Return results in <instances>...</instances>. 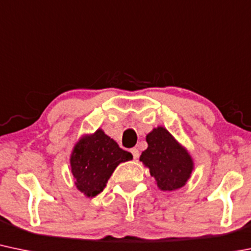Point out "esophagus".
Segmentation results:
<instances>
[{"mask_svg": "<svg viewBox=\"0 0 251 251\" xmlns=\"http://www.w3.org/2000/svg\"><path fill=\"white\" fill-rule=\"evenodd\" d=\"M131 153L132 155H133V158L134 159H137L139 157V151H138V149H136V148H133V149H131Z\"/></svg>", "mask_w": 251, "mask_h": 251, "instance_id": "34e87169", "label": "esophagus"}]
</instances>
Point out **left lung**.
I'll return each mask as SVG.
<instances>
[{"mask_svg": "<svg viewBox=\"0 0 251 251\" xmlns=\"http://www.w3.org/2000/svg\"><path fill=\"white\" fill-rule=\"evenodd\" d=\"M147 142L148 149L139 159L155 177L157 187L169 192L183 187L194 167L188 151L162 126L148 134Z\"/></svg>", "mask_w": 251, "mask_h": 251, "instance_id": "obj_1", "label": "left lung"}]
</instances>
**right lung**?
Segmentation results:
<instances>
[{
    "label": "right lung",
    "mask_w": 251,
    "mask_h": 251,
    "mask_svg": "<svg viewBox=\"0 0 251 251\" xmlns=\"http://www.w3.org/2000/svg\"><path fill=\"white\" fill-rule=\"evenodd\" d=\"M133 158L131 152L119 148L115 140L99 128L76 143L70 157L75 184L85 197H96L103 191L114 169Z\"/></svg>",
    "instance_id": "1"
}]
</instances>
